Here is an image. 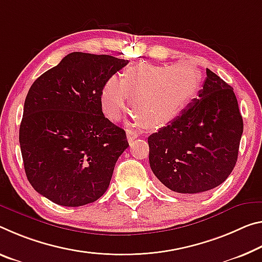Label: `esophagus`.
<instances>
[{
	"label": "esophagus",
	"instance_id": "1",
	"mask_svg": "<svg viewBox=\"0 0 262 262\" xmlns=\"http://www.w3.org/2000/svg\"><path fill=\"white\" fill-rule=\"evenodd\" d=\"M138 136H139V134L135 130H130V129L127 130V140L129 143L132 142V141H134L136 138H138Z\"/></svg>",
	"mask_w": 262,
	"mask_h": 262
}]
</instances>
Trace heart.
Masks as SVG:
<instances>
[{"instance_id": "obj_1", "label": "heart", "mask_w": 262, "mask_h": 262, "mask_svg": "<svg viewBox=\"0 0 262 262\" xmlns=\"http://www.w3.org/2000/svg\"><path fill=\"white\" fill-rule=\"evenodd\" d=\"M201 82L202 74L192 64H138L124 70L121 79H107L101 91V107L111 120H118L133 97L135 123L159 128L188 106Z\"/></svg>"}]
</instances>
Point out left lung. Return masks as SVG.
I'll return each mask as SVG.
<instances>
[{
	"label": "left lung",
	"mask_w": 262,
	"mask_h": 262,
	"mask_svg": "<svg viewBox=\"0 0 262 262\" xmlns=\"http://www.w3.org/2000/svg\"><path fill=\"white\" fill-rule=\"evenodd\" d=\"M243 130L233 89L206 69L198 98L148 138L154 175L173 192H206L230 176L238 160Z\"/></svg>",
	"instance_id": "left-lung-1"
}]
</instances>
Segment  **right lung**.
<instances>
[{"label": "right lung", "instance_id": "obj_1", "mask_svg": "<svg viewBox=\"0 0 262 262\" xmlns=\"http://www.w3.org/2000/svg\"><path fill=\"white\" fill-rule=\"evenodd\" d=\"M127 64L108 55L72 52L31 85L19 146L28 181L41 196L76 207L108 189L129 144L126 132L103 115L101 91Z\"/></svg>", "mask_w": 262, "mask_h": 262}]
</instances>
